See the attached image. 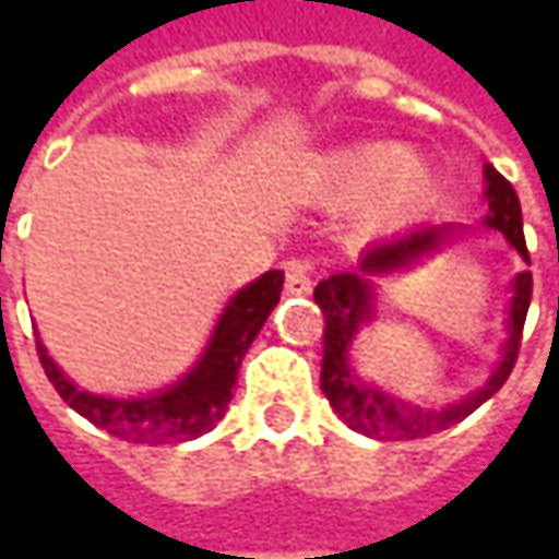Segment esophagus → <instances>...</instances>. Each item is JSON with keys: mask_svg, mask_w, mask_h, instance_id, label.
I'll return each instance as SVG.
<instances>
[{"mask_svg": "<svg viewBox=\"0 0 559 559\" xmlns=\"http://www.w3.org/2000/svg\"><path fill=\"white\" fill-rule=\"evenodd\" d=\"M311 276H308V267L292 261L286 267V295H308L311 292Z\"/></svg>", "mask_w": 559, "mask_h": 559, "instance_id": "esophagus-1", "label": "esophagus"}]
</instances>
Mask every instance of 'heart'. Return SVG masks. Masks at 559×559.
Here are the masks:
<instances>
[{
    "label": "heart",
    "mask_w": 559,
    "mask_h": 559,
    "mask_svg": "<svg viewBox=\"0 0 559 559\" xmlns=\"http://www.w3.org/2000/svg\"><path fill=\"white\" fill-rule=\"evenodd\" d=\"M429 186V170L411 152L389 142H364L338 148L317 170V192L333 207L360 202V221L382 226L411 211Z\"/></svg>",
    "instance_id": "1"
}]
</instances>
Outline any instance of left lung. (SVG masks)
<instances>
[{"mask_svg":"<svg viewBox=\"0 0 559 559\" xmlns=\"http://www.w3.org/2000/svg\"><path fill=\"white\" fill-rule=\"evenodd\" d=\"M485 202H488V217L485 226L498 229L510 246L520 251V258L528 261L526 236H523V211L513 186L504 177L485 164ZM448 239V226H419L397 239L379 242L367 248L357 270L348 273H333L326 276L317 289L313 301L323 311V370H320V389L330 397L333 411L348 423V429L364 432L379 441H411L436 436L441 429L466 419L483 401L495 395L507 382V376L516 364L520 342H523V323H526L528 301H532V273L523 270L513 280V298H510V313H507V342L501 360L495 373L488 376L479 392H469L454 404L444 407H419L404 397L382 392L373 382H360V376L352 370V342L364 323L373 317V276L395 273V270L414 267L426 254L439 251L441 242Z\"/></svg>","mask_w":559,"mask_h":559,"instance_id":"8db88e82","label":"left lung"}]
</instances>
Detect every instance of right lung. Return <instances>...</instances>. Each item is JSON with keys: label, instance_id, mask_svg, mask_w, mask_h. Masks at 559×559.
I'll use <instances>...</instances> for the list:
<instances>
[{"label": "right lung", "instance_id": "add662e5", "mask_svg": "<svg viewBox=\"0 0 559 559\" xmlns=\"http://www.w3.org/2000/svg\"><path fill=\"white\" fill-rule=\"evenodd\" d=\"M283 292V270H267L246 289H239L221 313L211 342L189 373L164 389L158 395L145 397H105L90 395L76 389L68 376L55 367L43 342H36L39 364L80 417L93 426L111 432L115 439L136 441V444H177L204 436L217 419L224 417L233 397V385L242 367V357L251 348L254 335L267 323L270 311L280 305Z\"/></svg>", "mask_w": 559, "mask_h": 559}]
</instances>
